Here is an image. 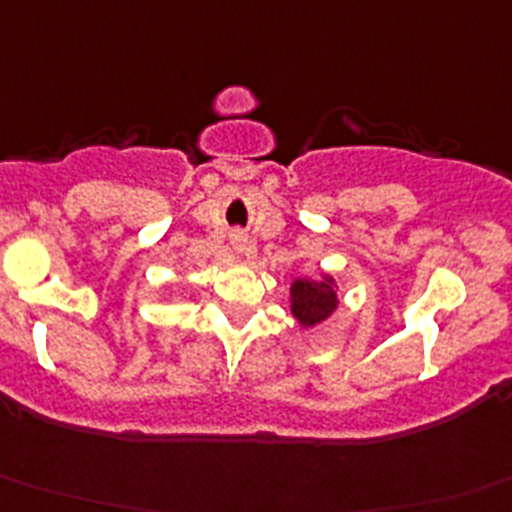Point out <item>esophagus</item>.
Segmentation results:
<instances>
[{"label": "esophagus", "mask_w": 512, "mask_h": 512, "mask_svg": "<svg viewBox=\"0 0 512 512\" xmlns=\"http://www.w3.org/2000/svg\"><path fill=\"white\" fill-rule=\"evenodd\" d=\"M229 242H232L234 252H245L247 250V234L245 232H232V234H229Z\"/></svg>", "instance_id": "obj_1"}]
</instances>
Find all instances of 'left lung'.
<instances>
[{"label":"left lung","instance_id":"obj_1","mask_svg":"<svg viewBox=\"0 0 512 512\" xmlns=\"http://www.w3.org/2000/svg\"><path fill=\"white\" fill-rule=\"evenodd\" d=\"M338 305V283L328 272H321L318 278H295L290 283V313L303 331L331 321Z\"/></svg>","mask_w":512,"mask_h":512}]
</instances>
